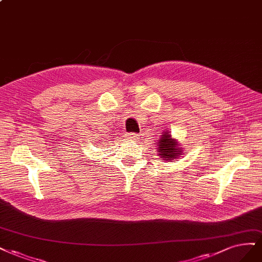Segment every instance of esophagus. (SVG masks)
I'll list each match as a JSON object with an SVG mask.
<instances>
[{"label":"esophagus","instance_id":"esophagus-1","mask_svg":"<svg viewBox=\"0 0 262 262\" xmlns=\"http://www.w3.org/2000/svg\"><path fill=\"white\" fill-rule=\"evenodd\" d=\"M125 138H127L128 140H131V141H137L140 139V135L135 132H129L125 134Z\"/></svg>","mask_w":262,"mask_h":262}]
</instances>
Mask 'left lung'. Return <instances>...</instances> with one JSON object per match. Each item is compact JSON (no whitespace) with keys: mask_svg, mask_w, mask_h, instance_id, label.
Segmentation results:
<instances>
[{"mask_svg":"<svg viewBox=\"0 0 262 262\" xmlns=\"http://www.w3.org/2000/svg\"><path fill=\"white\" fill-rule=\"evenodd\" d=\"M179 144L169 135V132H165L158 143V155L164 160H172L182 154V150L178 148Z\"/></svg>","mask_w":262,"mask_h":262,"instance_id":"left-lung-1","label":"left lung"}]
</instances>
